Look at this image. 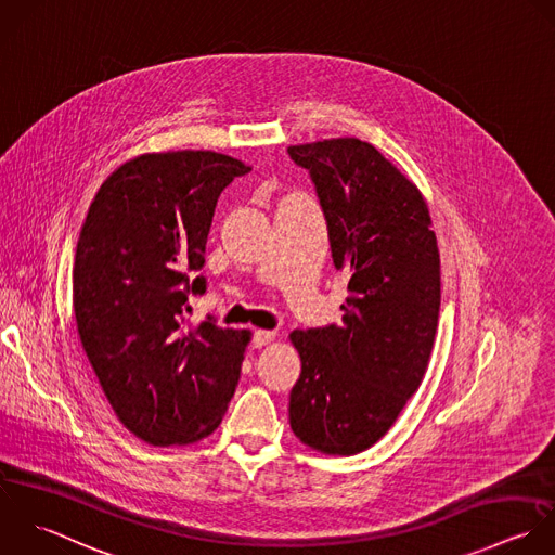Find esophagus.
<instances>
[{
    "label": "esophagus",
    "instance_id": "obj_1",
    "mask_svg": "<svg viewBox=\"0 0 555 555\" xmlns=\"http://www.w3.org/2000/svg\"><path fill=\"white\" fill-rule=\"evenodd\" d=\"M274 337H276L274 331H261V328H259V331L253 333V348H261V346L270 344Z\"/></svg>",
    "mask_w": 555,
    "mask_h": 555
}]
</instances>
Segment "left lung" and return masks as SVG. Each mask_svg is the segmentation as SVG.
I'll use <instances>...</instances> for the list:
<instances>
[{"label": "left lung", "mask_w": 555, "mask_h": 555, "mask_svg": "<svg viewBox=\"0 0 555 555\" xmlns=\"http://www.w3.org/2000/svg\"><path fill=\"white\" fill-rule=\"evenodd\" d=\"M315 185L337 270L341 324L294 331L302 372L289 426L309 448L352 456L393 426L426 374L441 307L428 205L378 149L335 138L287 149Z\"/></svg>", "instance_id": "1"}]
</instances>
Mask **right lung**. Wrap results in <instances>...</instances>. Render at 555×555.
I'll use <instances>...</instances> for the list:
<instances>
[{"mask_svg": "<svg viewBox=\"0 0 555 555\" xmlns=\"http://www.w3.org/2000/svg\"><path fill=\"white\" fill-rule=\"evenodd\" d=\"M250 168L214 151L146 153L99 188L73 266L77 333L120 424L151 446H188L222 422L248 331L188 324L207 289L205 244L220 192Z\"/></svg>", "mask_w": 555, "mask_h": 555, "instance_id": "1", "label": "right lung"}]
</instances>
